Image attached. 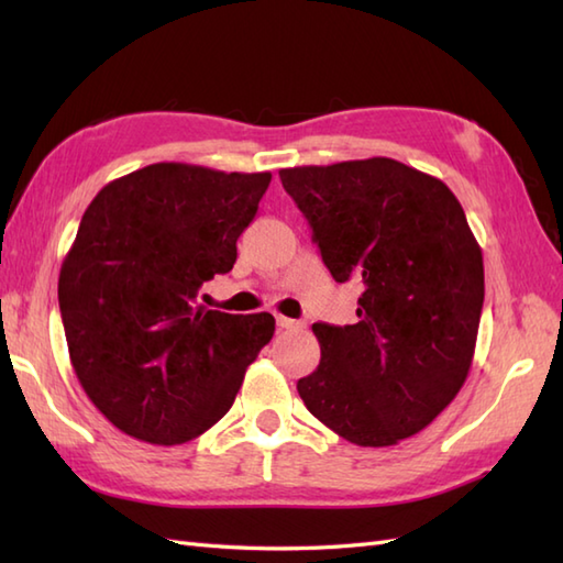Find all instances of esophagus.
Masks as SVG:
<instances>
[{
  "mask_svg": "<svg viewBox=\"0 0 563 563\" xmlns=\"http://www.w3.org/2000/svg\"><path fill=\"white\" fill-rule=\"evenodd\" d=\"M275 324H278L280 329H300L302 321H295V319H288V317H275Z\"/></svg>",
  "mask_w": 563,
  "mask_h": 563,
  "instance_id": "1",
  "label": "esophagus"
}]
</instances>
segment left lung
Listing matches in <instances>:
<instances>
[{"label": "left lung", "instance_id": "obj_1", "mask_svg": "<svg viewBox=\"0 0 563 563\" xmlns=\"http://www.w3.org/2000/svg\"><path fill=\"white\" fill-rule=\"evenodd\" d=\"M336 283L357 280V321L314 324L321 361L297 391L363 448L416 435L457 397L484 307V258L440 178L373 157L280 172Z\"/></svg>", "mask_w": 563, "mask_h": 563}]
</instances>
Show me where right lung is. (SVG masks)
Segmentation results:
<instances>
[{
	"instance_id": "obj_1",
	"label": "right lung",
	"mask_w": 563,
	"mask_h": 563,
	"mask_svg": "<svg viewBox=\"0 0 563 563\" xmlns=\"http://www.w3.org/2000/svg\"><path fill=\"white\" fill-rule=\"evenodd\" d=\"M271 174L150 164L103 186L59 271L69 361L93 406L152 445H181L232 409L275 319L198 307L230 273Z\"/></svg>"
}]
</instances>
